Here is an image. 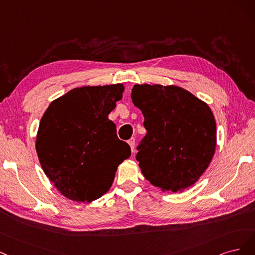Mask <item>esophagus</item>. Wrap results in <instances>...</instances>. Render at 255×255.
Listing matches in <instances>:
<instances>
[{"label": "esophagus", "mask_w": 255, "mask_h": 255, "mask_svg": "<svg viewBox=\"0 0 255 255\" xmlns=\"http://www.w3.org/2000/svg\"><path fill=\"white\" fill-rule=\"evenodd\" d=\"M128 144H129V146H130L131 150H132V152H133L134 147H135V139H134V137H131V138L129 139V141H128Z\"/></svg>", "instance_id": "34e87169"}]
</instances>
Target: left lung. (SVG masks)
<instances>
[{
	"instance_id": "obj_1",
	"label": "left lung",
	"mask_w": 255,
	"mask_h": 255,
	"mask_svg": "<svg viewBox=\"0 0 255 255\" xmlns=\"http://www.w3.org/2000/svg\"><path fill=\"white\" fill-rule=\"evenodd\" d=\"M131 100L141 109L147 130L136 153L145 179L163 192H182L195 184L216 148L210 107L177 86L135 85Z\"/></svg>"
}]
</instances>
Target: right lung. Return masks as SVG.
I'll use <instances>...</instances> for the list:
<instances>
[{
  "mask_svg": "<svg viewBox=\"0 0 255 255\" xmlns=\"http://www.w3.org/2000/svg\"><path fill=\"white\" fill-rule=\"evenodd\" d=\"M124 92L122 84L75 88L44 112L36 150L44 174L64 197L91 202L108 192L120 164L131 154L108 119Z\"/></svg>",
  "mask_w": 255,
  "mask_h": 255,
  "instance_id": "obj_1",
  "label": "right lung"
}]
</instances>
